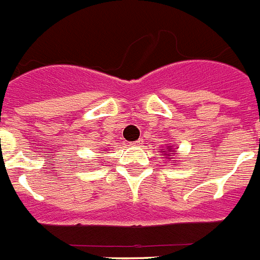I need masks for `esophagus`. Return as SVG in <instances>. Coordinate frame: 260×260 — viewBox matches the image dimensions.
<instances>
[{"instance_id": "34e87169", "label": "esophagus", "mask_w": 260, "mask_h": 260, "mask_svg": "<svg viewBox=\"0 0 260 260\" xmlns=\"http://www.w3.org/2000/svg\"><path fill=\"white\" fill-rule=\"evenodd\" d=\"M142 142H143V140H138V141H134V142H132L130 145H132V146H141V145H142Z\"/></svg>"}]
</instances>
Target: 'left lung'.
Masks as SVG:
<instances>
[{"label": "left lung", "instance_id": "1", "mask_svg": "<svg viewBox=\"0 0 260 260\" xmlns=\"http://www.w3.org/2000/svg\"><path fill=\"white\" fill-rule=\"evenodd\" d=\"M161 153H165V157H164V158L174 159L173 155L176 154V153H177V147L170 146V145H168V146H166L165 149H161Z\"/></svg>", "mask_w": 260, "mask_h": 260}]
</instances>
